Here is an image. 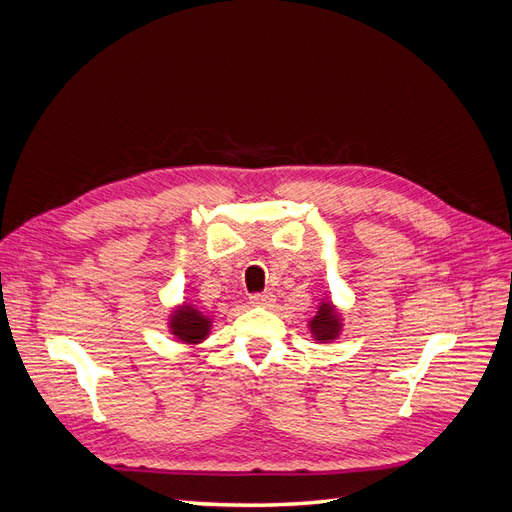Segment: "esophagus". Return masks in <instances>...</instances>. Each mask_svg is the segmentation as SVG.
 Wrapping results in <instances>:
<instances>
[{"label": "esophagus", "instance_id": "obj_1", "mask_svg": "<svg viewBox=\"0 0 512 512\" xmlns=\"http://www.w3.org/2000/svg\"><path fill=\"white\" fill-rule=\"evenodd\" d=\"M273 294L271 292H258V294H252L250 297V303L252 305H258V307H269L273 305Z\"/></svg>", "mask_w": 512, "mask_h": 512}]
</instances>
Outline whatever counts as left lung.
Returning a JSON list of instances; mask_svg holds the SVG:
<instances>
[{
  "mask_svg": "<svg viewBox=\"0 0 512 512\" xmlns=\"http://www.w3.org/2000/svg\"><path fill=\"white\" fill-rule=\"evenodd\" d=\"M307 327L318 344H329L342 333V314H339V309L331 301L322 299L316 316L307 322Z\"/></svg>",
  "mask_w": 512,
  "mask_h": 512,
  "instance_id": "8db88e82",
  "label": "left lung"
}]
</instances>
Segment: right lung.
I'll use <instances>...</instances> for the list:
<instances>
[{"instance_id":"add662e5","label":"right lung","mask_w":512,"mask_h":512,"mask_svg":"<svg viewBox=\"0 0 512 512\" xmlns=\"http://www.w3.org/2000/svg\"><path fill=\"white\" fill-rule=\"evenodd\" d=\"M211 322H213L211 316L200 312L196 305H190L183 301L181 305H177L173 309V312H170L168 331H170V335H175L177 342L196 346V344H203L209 337Z\"/></svg>"}]
</instances>
